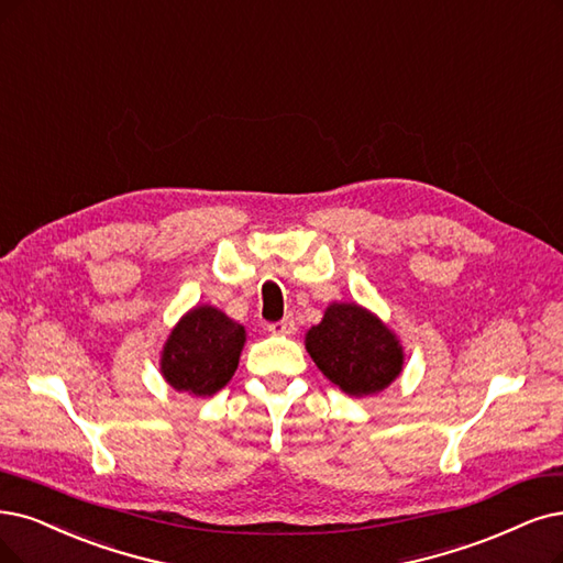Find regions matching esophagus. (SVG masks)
<instances>
[{
    "label": "esophagus",
    "instance_id": "obj_1",
    "mask_svg": "<svg viewBox=\"0 0 563 563\" xmlns=\"http://www.w3.org/2000/svg\"><path fill=\"white\" fill-rule=\"evenodd\" d=\"M266 329L271 331V334L289 336V334H295V331H297V324H295V320H292V318H283V320H278V322H271V324H266Z\"/></svg>",
    "mask_w": 563,
    "mask_h": 563
}]
</instances>
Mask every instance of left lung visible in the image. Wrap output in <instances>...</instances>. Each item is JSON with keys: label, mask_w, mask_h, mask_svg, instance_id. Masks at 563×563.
<instances>
[{"label": "left lung", "mask_w": 563, "mask_h": 563, "mask_svg": "<svg viewBox=\"0 0 563 563\" xmlns=\"http://www.w3.org/2000/svg\"><path fill=\"white\" fill-rule=\"evenodd\" d=\"M306 347L324 376L350 397L385 389L401 373L404 352L391 331L357 303H334L308 331Z\"/></svg>", "instance_id": "obj_1"}]
</instances>
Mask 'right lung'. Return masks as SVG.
Wrapping results in <instances>:
<instances>
[{"label": "right lung", "instance_id": "obj_1", "mask_svg": "<svg viewBox=\"0 0 563 563\" xmlns=\"http://www.w3.org/2000/svg\"><path fill=\"white\" fill-rule=\"evenodd\" d=\"M245 331L213 306L187 313L164 345L162 373L166 383L195 397H211L232 380Z\"/></svg>", "mask_w": 563, "mask_h": 563}]
</instances>
